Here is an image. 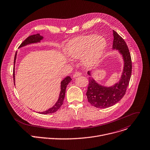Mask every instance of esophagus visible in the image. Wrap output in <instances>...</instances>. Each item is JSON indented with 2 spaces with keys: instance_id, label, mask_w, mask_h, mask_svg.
Wrapping results in <instances>:
<instances>
[{
  "instance_id": "esophagus-1",
  "label": "esophagus",
  "mask_w": 150,
  "mask_h": 150,
  "mask_svg": "<svg viewBox=\"0 0 150 150\" xmlns=\"http://www.w3.org/2000/svg\"><path fill=\"white\" fill-rule=\"evenodd\" d=\"M81 75V72H76L74 75H73V78H75L76 77H78V76H79Z\"/></svg>"
}]
</instances>
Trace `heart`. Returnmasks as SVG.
<instances>
[{"label": "heart", "mask_w": 150, "mask_h": 150, "mask_svg": "<svg viewBox=\"0 0 150 150\" xmlns=\"http://www.w3.org/2000/svg\"><path fill=\"white\" fill-rule=\"evenodd\" d=\"M106 46V39L101 35L79 36L68 42L65 53L71 59H81L82 66L89 69L100 61Z\"/></svg>", "instance_id": "heart-1"}]
</instances>
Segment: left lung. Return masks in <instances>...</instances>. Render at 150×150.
Listing matches in <instances>:
<instances>
[{
    "mask_svg": "<svg viewBox=\"0 0 150 150\" xmlns=\"http://www.w3.org/2000/svg\"><path fill=\"white\" fill-rule=\"evenodd\" d=\"M112 49L117 50L123 59V69L119 81L111 86L99 83L92 77V71H88L89 85L86 92L88 102L98 108H106L118 103L125 93L132 72V62L128 46L124 40L113 30Z\"/></svg>",
    "mask_w": 150,
    "mask_h": 150,
    "instance_id": "left-lung-1",
    "label": "left lung"
}]
</instances>
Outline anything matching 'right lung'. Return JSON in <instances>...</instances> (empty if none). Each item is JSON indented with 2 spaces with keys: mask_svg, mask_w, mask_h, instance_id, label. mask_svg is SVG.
I'll list each match as a JSON object with an SVG mask.
<instances>
[{
  "mask_svg": "<svg viewBox=\"0 0 150 150\" xmlns=\"http://www.w3.org/2000/svg\"><path fill=\"white\" fill-rule=\"evenodd\" d=\"M43 39V36H41L39 33L33 35L31 36H29L19 46V49L21 48L22 47H24L26 45L33 44V43H40L41 40ZM18 51L16 52L15 58H14V68H13V81H14V84L15 85V64H16V57H17ZM71 78L69 76H66L61 82V91L59 93V98L58 99L56 103L51 107L49 108L48 110L43 111V112H38L39 114H52L57 111L62 106L63 104L64 99L65 95V92H66V88L68 83L71 81Z\"/></svg>",
  "mask_w": 150,
  "mask_h": 150,
  "instance_id": "right-lung-1",
  "label": "right lung"
}]
</instances>
